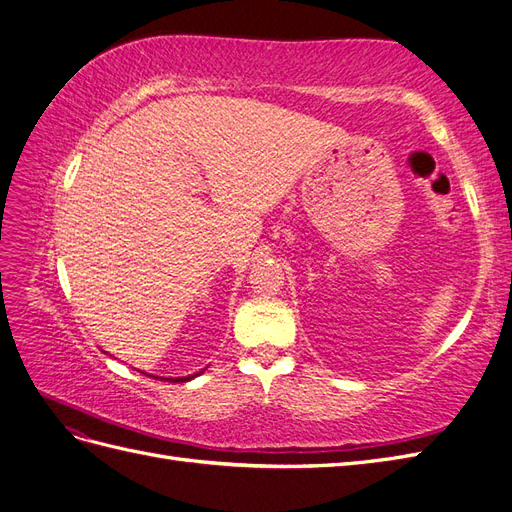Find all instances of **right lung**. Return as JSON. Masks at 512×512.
<instances>
[{
	"label": "right lung",
	"mask_w": 512,
	"mask_h": 512,
	"mask_svg": "<svg viewBox=\"0 0 512 512\" xmlns=\"http://www.w3.org/2000/svg\"><path fill=\"white\" fill-rule=\"evenodd\" d=\"M198 374H194V376H183V378H166L168 382H188V380H192V378H196Z\"/></svg>",
	"instance_id": "add662e5"
}]
</instances>
